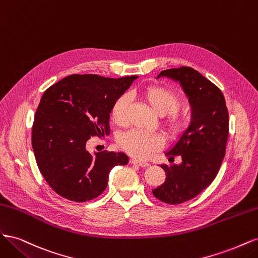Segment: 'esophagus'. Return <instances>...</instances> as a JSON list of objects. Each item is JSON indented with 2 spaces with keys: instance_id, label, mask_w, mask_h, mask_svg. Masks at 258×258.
Listing matches in <instances>:
<instances>
[{
  "instance_id": "1",
  "label": "esophagus",
  "mask_w": 258,
  "mask_h": 258,
  "mask_svg": "<svg viewBox=\"0 0 258 258\" xmlns=\"http://www.w3.org/2000/svg\"><path fill=\"white\" fill-rule=\"evenodd\" d=\"M130 163H131V165H138L140 167H148V166H150V163L144 162V161H139L137 159H130Z\"/></svg>"
}]
</instances>
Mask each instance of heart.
I'll return each instance as SVG.
<instances>
[{
	"label": "heart",
	"instance_id": "b5f03b06",
	"mask_svg": "<svg viewBox=\"0 0 258 258\" xmlns=\"http://www.w3.org/2000/svg\"><path fill=\"white\" fill-rule=\"evenodd\" d=\"M143 100L158 116H167L161 126L169 139L182 137L189 127V120L177 112L182 108V100L176 93L161 86H150L141 91ZM129 97L126 93L115 100L112 106V118L117 124L127 120ZM118 144L121 150L137 159H146L152 153L162 146V139L155 134H145L138 130H130L123 134Z\"/></svg>",
	"mask_w": 258,
	"mask_h": 258
}]
</instances>
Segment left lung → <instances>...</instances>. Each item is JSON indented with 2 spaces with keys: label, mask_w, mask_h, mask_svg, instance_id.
<instances>
[{
  "label": "left lung",
  "mask_w": 258,
  "mask_h": 258,
  "mask_svg": "<svg viewBox=\"0 0 258 258\" xmlns=\"http://www.w3.org/2000/svg\"><path fill=\"white\" fill-rule=\"evenodd\" d=\"M179 82L191 105V122L178 142L166 154L181 165H161L166 181L153 189L154 196L168 205L188 201L213 182L226 154L229 115L221 89L190 67L161 71Z\"/></svg>",
  "instance_id": "1"
}]
</instances>
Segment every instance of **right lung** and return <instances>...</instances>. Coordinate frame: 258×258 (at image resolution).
<instances>
[{
    "label": "right lung",
    "instance_id": "1",
    "mask_svg": "<svg viewBox=\"0 0 258 258\" xmlns=\"http://www.w3.org/2000/svg\"><path fill=\"white\" fill-rule=\"evenodd\" d=\"M137 77L73 74L45 90L34 115L32 147L40 172L59 196L75 202L95 199L105 190L111 170L128 163L123 153L91 155L86 143L110 135L115 100Z\"/></svg>",
    "mask_w": 258,
    "mask_h": 258
}]
</instances>
